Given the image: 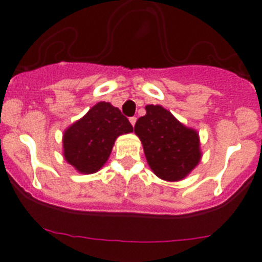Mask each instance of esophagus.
<instances>
[{
  "label": "esophagus",
  "mask_w": 262,
  "mask_h": 262,
  "mask_svg": "<svg viewBox=\"0 0 262 262\" xmlns=\"http://www.w3.org/2000/svg\"><path fill=\"white\" fill-rule=\"evenodd\" d=\"M129 123L133 124V126H135V123H136V118H135V117H131V118H129Z\"/></svg>",
  "instance_id": "obj_1"
}]
</instances>
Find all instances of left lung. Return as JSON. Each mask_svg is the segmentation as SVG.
Wrapping results in <instances>:
<instances>
[{
  "mask_svg": "<svg viewBox=\"0 0 262 262\" xmlns=\"http://www.w3.org/2000/svg\"><path fill=\"white\" fill-rule=\"evenodd\" d=\"M145 111L147 114L136 120L135 134L148 165L164 181H181L202 159L200 134L161 105H147Z\"/></svg>",
  "mask_w": 262,
  "mask_h": 262,
  "instance_id": "obj_1",
  "label": "left lung"
}]
</instances>
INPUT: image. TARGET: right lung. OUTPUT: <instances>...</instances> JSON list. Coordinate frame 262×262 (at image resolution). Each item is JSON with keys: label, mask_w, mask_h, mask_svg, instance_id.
<instances>
[{"label": "right lung", "mask_w": 262, "mask_h": 262, "mask_svg": "<svg viewBox=\"0 0 262 262\" xmlns=\"http://www.w3.org/2000/svg\"><path fill=\"white\" fill-rule=\"evenodd\" d=\"M134 128L118 107L98 102L62 134V155L78 173L98 172L108 160L118 136Z\"/></svg>", "instance_id": "add662e5"}]
</instances>
